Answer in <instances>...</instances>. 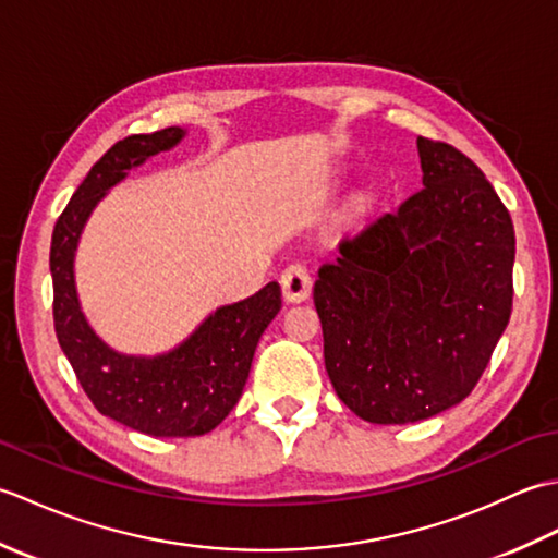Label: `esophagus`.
Instances as JSON below:
<instances>
[{
    "mask_svg": "<svg viewBox=\"0 0 558 558\" xmlns=\"http://www.w3.org/2000/svg\"><path fill=\"white\" fill-rule=\"evenodd\" d=\"M280 288H282V298L288 302H302L312 294V276L310 270L300 264H292L280 276Z\"/></svg>",
    "mask_w": 558,
    "mask_h": 558,
    "instance_id": "esophagus-1",
    "label": "esophagus"
}]
</instances>
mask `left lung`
<instances>
[{
  "label": "left lung",
  "instance_id": "8db88e82",
  "mask_svg": "<svg viewBox=\"0 0 558 558\" xmlns=\"http://www.w3.org/2000/svg\"><path fill=\"white\" fill-rule=\"evenodd\" d=\"M422 189L318 268L314 304L338 398L372 424H410L477 386L513 306L515 232L487 177L417 138Z\"/></svg>",
  "mask_w": 558,
  "mask_h": 558
}]
</instances>
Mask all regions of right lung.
<instances>
[{
	"mask_svg": "<svg viewBox=\"0 0 558 558\" xmlns=\"http://www.w3.org/2000/svg\"><path fill=\"white\" fill-rule=\"evenodd\" d=\"M184 134L168 126L117 141L71 196L50 246L54 330L78 384L105 417L165 438L204 436L228 417L244 390L258 338L282 304L280 286L268 282L252 298L218 306L180 345L153 357L112 350L81 312L74 256L90 213L129 170L174 148Z\"/></svg>",
	"mask_w": 558,
	"mask_h": 558,
	"instance_id": "right-lung-1",
	"label": "right lung"
}]
</instances>
